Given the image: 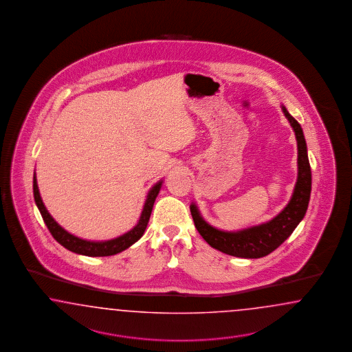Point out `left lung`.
<instances>
[{"label":"left lung","instance_id":"1","mask_svg":"<svg viewBox=\"0 0 352 352\" xmlns=\"http://www.w3.org/2000/svg\"><path fill=\"white\" fill-rule=\"evenodd\" d=\"M281 109L294 130L298 147V177L288 205L271 221L239 231L215 228L204 219L196 204L192 203L190 206L199 234L209 245L224 254L252 259L268 256L293 234L307 212L311 195V168L306 139L298 121L289 113L285 107L281 106Z\"/></svg>","mask_w":352,"mask_h":352}]
</instances>
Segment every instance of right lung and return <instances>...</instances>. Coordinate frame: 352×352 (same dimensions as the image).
Masks as SVG:
<instances>
[{"label":"right lung","instance_id":"obj_1","mask_svg":"<svg viewBox=\"0 0 352 352\" xmlns=\"http://www.w3.org/2000/svg\"><path fill=\"white\" fill-rule=\"evenodd\" d=\"M162 182H164L162 179L157 182L147 193L146 201L143 205V210L139 217L138 223L135 224L126 234H121V236L111 239V240H104V241L84 240L81 237H77L75 234H69L68 231L64 230L60 224H58V222L52 217V214L47 212L45 204L43 203V199H41L40 191H38V186H37L36 173L33 174V196H34L36 205L43 215V222L49 228L50 234H53L54 239L60 245L74 252L76 254H81V256H109L124 252L125 249H128L129 246L137 243L139 239L143 236L146 228H147V224H148L153 204L160 192Z\"/></svg>","mask_w":352,"mask_h":352}]
</instances>
